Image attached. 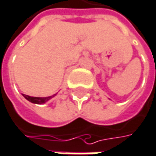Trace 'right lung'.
Masks as SVG:
<instances>
[{
  "mask_svg": "<svg viewBox=\"0 0 156 156\" xmlns=\"http://www.w3.org/2000/svg\"><path fill=\"white\" fill-rule=\"evenodd\" d=\"M23 96L27 101H30V102H32V103H35V104H44V103H45L47 101H49L51 98H53L55 95L50 96V97H44V98H40V97H31V96H28V95H25V94H23Z\"/></svg>",
  "mask_w": 156,
  "mask_h": 156,
  "instance_id": "obj_1",
  "label": "right lung"
}]
</instances>
